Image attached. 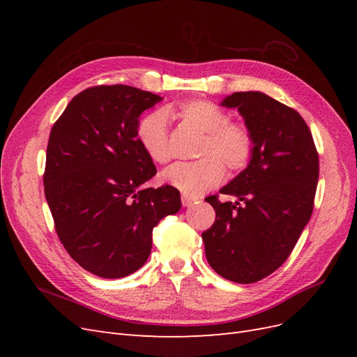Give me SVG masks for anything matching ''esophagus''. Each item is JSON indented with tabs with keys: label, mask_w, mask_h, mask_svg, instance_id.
<instances>
[{
	"label": "esophagus",
	"mask_w": 357,
	"mask_h": 357,
	"mask_svg": "<svg viewBox=\"0 0 357 357\" xmlns=\"http://www.w3.org/2000/svg\"><path fill=\"white\" fill-rule=\"evenodd\" d=\"M197 199H198V197H193V195H188V193H183V195H181L183 207H189V205H192Z\"/></svg>",
	"instance_id": "obj_1"
}]
</instances>
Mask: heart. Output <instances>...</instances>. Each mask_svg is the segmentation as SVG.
Listing matches in <instances>:
<instances>
[{"label": "heart", "mask_w": 357, "mask_h": 357, "mask_svg": "<svg viewBox=\"0 0 357 357\" xmlns=\"http://www.w3.org/2000/svg\"><path fill=\"white\" fill-rule=\"evenodd\" d=\"M205 135L199 150L202 159L177 162L162 172V180L188 195L218 186L225 177V166L231 171L243 169L252 156L253 137L241 122H229V116L219 105L204 100H192L169 110ZM137 138L147 156L167 164L172 158L168 134V117L164 112L144 116L137 126Z\"/></svg>", "instance_id": "1"}]
</instances>
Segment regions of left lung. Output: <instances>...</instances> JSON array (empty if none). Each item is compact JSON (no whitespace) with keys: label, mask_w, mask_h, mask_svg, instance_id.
Returning a JSON list of instances; mask_svg holds the SVG:
<instances>
[{"label":"left lung","mask_w":357,"mask_h":357,"mask_svg":"<svg viewBox=\"0 0 357 357\" xmlns=\"http://www.w3.org/2000/svg\"><path fill=\"white\" fill-rule=\"evenodd\" d=\"M238 109L253 137L250 162L220 189L238 198L213 205L202 232L205 256L234 283H256L284 264L308 223L319 181V153L301 114L262 92H235L222 101Z\"/></svg>","instance_id":"1"}]
</instances>
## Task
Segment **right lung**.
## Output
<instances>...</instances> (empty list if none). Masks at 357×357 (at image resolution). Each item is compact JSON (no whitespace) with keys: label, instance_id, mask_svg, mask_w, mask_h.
<instances>
[{"label":"right lung","instance_id":"add662e5","mask_svg":"<svg viewBox=\"0 0 357 357\" xmlns=\"http://www.w3.org/2000/svg\"><path fill=\"white\" fill-rule=\"evenodd\" d=\"M162 100L126 84L93 86L50 131L43 183L55 229L74 261L98 277L142 268L153 228L181 207L176 188H142L156 167L138 143V117Z\"/></svg>","mask_w":357,"mask_h":357}]
</instances>
